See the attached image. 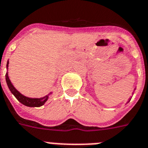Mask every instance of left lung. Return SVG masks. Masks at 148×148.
I'll return each mask as SVG.
<instances>
[{
	"label": "left lung",
	"instance_id": "1",
	"mask_svg": "<svg viewBox=\"0 0 148 148\" xmlns=\"http://www.w3.org/2000/svg\"><path fill=\"white\" fill-rule=\"evenodd\" d=\"M130 99H131V98H130V99H129V101H128V102H129V101H130ZM128 102H127V103H128Z\"/></svg>",
	"mask_w": 148,
	"mask_h": 148
}]
</instances>
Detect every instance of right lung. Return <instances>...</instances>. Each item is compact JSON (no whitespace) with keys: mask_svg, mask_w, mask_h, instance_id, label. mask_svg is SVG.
<instances>
[{"mask_svg":"<svg viewBox=\"0 0 148 148\" xmlns=\"http://www.w3.org/2000/svg\"><path fill=\"white\" fill-rule=\"evenodd\" d=\"M8 64H9V61H7V68L8 69ZM6 81H7V84L8 86L9 89L10 90V92L13 93V95H14L15 97L16 98L17 100H18L19 102H21L22 105H25V106L28 107H40L42 105H43L45 104L46 101L48 100L49 99V95H50V92L48 95H45L42 98H28L26 97L25 95H23L22 94H21L17 90L16 88L13 86V85L11 83L10 80L8 77V71L7 72L6 74Z\"/></svg>","mask_w":148,"mask_h":148,"instance_id":"right-lung-1","label":"right lung"}]
</instances>
